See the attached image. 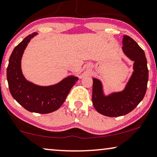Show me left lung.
Instances as JSON below:
<instances>
[{
    "instance_id": "1",
    "label": "left lung",
    "mask_w": 157,
    "mask_h": 157,
    "mask_svg": "<svg viewBox=\"0 0 157 157\" xmlns=\"http://www.w3.org/2000/svg\"><path fill=\"white\" fill-rule=\"evenodd\" d=\"M122 44L124 54L134 61V71L125 88L121 92L104 96L101 82L93 78V106L100 114L112 117L132 112L143 100L147 88L148 70L144 50L128 35L123 36Z\"/></svg>"
}]
</instances>
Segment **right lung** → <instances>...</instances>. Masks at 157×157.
I'll use <instances>...</instances> for the list:
<instances>
[{
	"mask_svg": "<svg viewBox=\"0 0 157 157\" xmlns=\"http://www.w3.org/2000/svg\"><path fill=\"white\" fill-rule=\"evenodd\" d=\"M36 35H29L14 48L7 67V80L11 96L25 109L48 114L60 108L78 77L69 76L50 86H40L26 80L21 69V57L28 43Z\"/></svg>",
	"mask_w": 157,
	"mask_h": 157,
	"instance_id": "1",
	"label": "right lung"
}]
</instances>
